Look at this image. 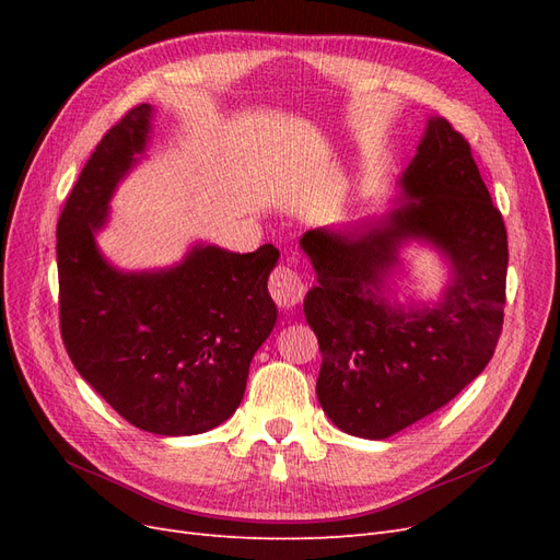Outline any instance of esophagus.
I'll return each instance as SVG.
<instances>
[{
    "mask_svg": "<svg viewBox=\"0 0 560 560\" xmlns=\"http://www.w3.org/2000/svg\"><path fill=\"white\" fill-rule=\"evenodd\" d=\"M268 292L273 296V301L282 308H292L299 306L306 296V284H303L301 276L292 266H278L273 273H270L268 280Z\"/></svg>",
    "mask_w": 560,
    "mask_h": 560,
    "instance_id": "34e87169",
    "label": "esophagus"
}]
</instances>
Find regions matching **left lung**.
<instances>
[{"instance_id": "left-lung-1", "label": "left lung", "mask_w": 560, "mask_h": 560, "mask_svg": "<svg viewBox=\"0 0 560 560\" xmlns=\"http://www.w3.org/2000/svg\"><path fill=\"white\" fill-rule=\"evenodd\" d=\"M401 189L409 200L358 238H301L319 282L303 301L322 352L317 399L336 428L364 439L448 404L493 358L504 319L506 229L469 142L446 118H430ZM406 237L452 259L454 282L436 310L393 312L380 296Z\"/></svg>"}]
</instances>
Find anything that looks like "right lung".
I'll return each mask as SVG.
<instances>
[{"mask_svg": "<svg viewBox=\"0 0 560 560\" xmlns=\"http://www.w3.org/2000/svg\"><path fill=\"white\" fill-rule=\"evenodd\" d=\"M149 105L103 135L58 219L60 334L72 364L130 425L179 436L233 416L249 362L276 325L268 273L280 252L196 247L161 273H118L95 247L107 202L149 132Z\"/></svg>", "mask_w": 560, "mask_h": 560, "instance_id": "add662e5", "label": "right lung"}]
</instances>
